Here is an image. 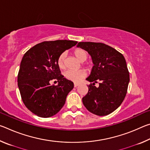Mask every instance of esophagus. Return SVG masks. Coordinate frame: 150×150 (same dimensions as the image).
I'll list each match as a JSON object with an SVG mask.
<instances>
[{
	"instance_id": "34e87169",
	"label": "esophagus",
	"mask_w": 150,
	"mask_h": 150,
	"mask_svg": "<svg viewBox=\"0 0 150 150\" xmlns=\"http://www.w3.org/2000/svg\"><path fill=\"white\" fill-rule=\"evenodd\" d=\"M79 85V83H74V87H78Z\"/></svg>"
}]
</instances>
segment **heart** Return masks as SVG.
<instances>
[{
    "mask_svg": "<svg viewBox=\"0 0 150 150\" xmlns=\"http://www.w3.org/2000/svg\"><path fill=\"white\" fill-rule=\"evenodd\" d=\"M73 54L77 58V59L81 62H83L87 60L88 57V54L87 52L81 48H77L73 51ZM66 55L65 53H62L57 59V65L60 69H63L65 68ZM85 67L87 69H91L92 65L89 63H85ZM87 75V73L85 70H79L77 71L71 70H67L63 73V76L66 79L73 81L74 83H79L82 79L84 78Z\"/></svg>",
    "mask_w": 150,
    "mask_h": 150,
    "instance_id": "b5f03b06",
    "label": "heart"
}]
</instances>
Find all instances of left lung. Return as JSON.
Returning a JSON list of instances; mask_svg holds the SVG:
<instances>
[{
    "mask_svg": "<svg viewBox=\"0 0 150 150\" xmlns=\"http://www.w3.org/2000/svg\"><path fill=\"white\" fill-rule=\"evenodd\" d=\"M89 54L94 66L86 80L91 83L83 103L91 113L106 116L115 111L125 98L130 75L125 58L115 48L103 43L79 42ZM98 83L96 88L94 85Z\"/></svg>",
    "mask_w": 150,
    "mask_h": 150,
    "instance_id": "1",
    "label": "left lung"
}]
</instances>
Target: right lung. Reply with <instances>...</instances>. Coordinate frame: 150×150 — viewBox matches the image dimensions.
Listing matches in <instances>:
<instances>
[{"mask_svg": "<svg viewBox=\"0 0 150 150\" xmlns=\"http://www.w3.org/2000/svg\"><path fill=\"white\" fill-rule=\"evenodd\" d=\"M73 40L43 42L27 51L18 75V86L26 108L42 118L54 116L65 105L74 85L61 75L57 59L62 53L77 44ZM56 79L57 86L49 82Z\"/></svg>", "mask_w": 150, "mask_h": 150, "instance_id": "add662e5", "label": "right lung"}]
</instances>
